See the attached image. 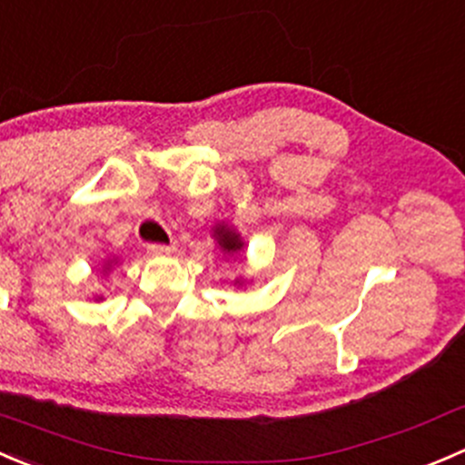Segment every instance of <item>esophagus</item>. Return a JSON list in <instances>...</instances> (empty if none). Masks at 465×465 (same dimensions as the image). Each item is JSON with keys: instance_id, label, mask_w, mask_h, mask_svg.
Returning a JSON list of instances; mask_svg holds the SVG:
<instances>
[{"instance_id": "34e87169", "label": "esophagus", "mask_w": 465, "mask_h": 465, "mask_svg": "<svg viewBox=\"0 0 465 465\" xmlns=\"http://www.w3.org/2000/svg\"><path fill=\"white\" fill-rule=\"evenodd\" d=\"M173 243H149V246H146V251L151 252V255H172L173 252Z\"/></svg>"}]
</instances>
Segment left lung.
Returning <instances> with one entry per match:
<instances>
[{
    "mask_svg": "<svg viewBox=\"0 0 465 465\" xmlns=\"http://www.w3.org/2000/svg\"><path fill=\"white\" fill-rule=\"evenodd\" d=\"M214 239H217V243L222 246V251L228 252V255H237V252L243 248V242L239 239V234L231 231L228 226L214 228Z\"/></svg>",
    "mask_w": 465,
    "mask_h": 465,
    "instance_id": "obj_1",
    "label": "left lung"
}]
</instances>
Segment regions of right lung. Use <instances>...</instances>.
<instances>
[{"label": "right lung", "instance_id": "right-lung-1", "mask_svg": "<svg viewBox=\"0 0 465 465\" xmlns=\"http://www.w3.org/2000/svg\"><path fill=\"white\" fill-rule=\"evenodd\" d=\"M105 269H108V266H105Z\"/></svg>", "mask_w": 465, "mask_h": 465}]
</instances>
